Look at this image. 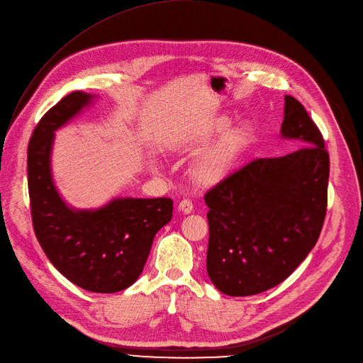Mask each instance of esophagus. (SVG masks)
<instances>
[{"instance_id":"obj_1","label":"esophagus","mask_w":363,"mask_h":363,"mask_svg":"<svg viewBox=\"0 0 363 363\" xmlns=\"http://www.w3.org/2000/svg\"><path fill=\"white\" fill-rule=\"evenodd\" d=\"M178 210L184 214H189V213H192V210H194V206H192V203L189 200H182L178 204Z\"/></svg>"}]
</instances>
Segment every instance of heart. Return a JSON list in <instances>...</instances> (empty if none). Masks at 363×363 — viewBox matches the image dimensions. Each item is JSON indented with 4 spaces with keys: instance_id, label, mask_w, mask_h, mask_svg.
<instances>
[{
    "instance_id": "heart-1",
    "label": "heart",
    "mask_w": 363,
    "mask_h": 363,
    "mask_svg": "<svg viewBox=\"0 0 363 363\" xmlns=\"http://www.w3.org/2000/svg\"><path fill=\"white\" fill-rule=\"evenodd\" d=\"M230 118L219 115L192 125L178 135L171 150L178 155L197 153L216 137L189 167V181L199 189H211L228 181L251 149L255 130L250 123L230 127Z\"/></svg>"
}]
</instances>
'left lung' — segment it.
<instances>
[{
	"label": "left lung",
	"mask_w": 363,
	"mask_h": 363,
	"mask_svg": "<svg viewBox=\"0 0 363 363\" xmlns=\"http://www.w3.org/2000/svg\"><path fill=\"white\" fill-rule=\"evenodd\" d=\"M280 134L305 147L252 160L204 196L207 273L229 296L280 284L315 247L324 225L330 157L318 127L287 94Z\"/></svg>",
	"instance_id": "left-lung-1"
}]
</instances>
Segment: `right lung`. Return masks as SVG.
Returning <instances> with one entry per match:
<instances>
[{"label":"right lung","mask_w":363,"mask_h":363,"mask_svg":"<svg viewBox=\"0 0 363 363\" xmlns=\"http://www.w3.org/2000/svg\"><path fill=\"white\" fill-rule=\"evenodd\" d=\"M96 98L72 91L48 111L28 149V182L33 229L54 267L94 294L130 287L147 261L155 235L172 219L171 199H113L91 210L69 207L52 179L55 131Z\"/></svg>","instance_id":"add662e5"}]
</instances>
